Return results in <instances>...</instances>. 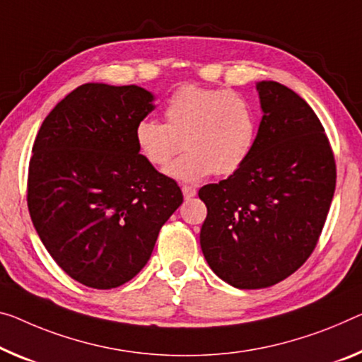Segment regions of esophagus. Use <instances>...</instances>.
Returning <instances> with one entry per match:
<instances>
[{"label":"esophagus","instance_id":"1","mask_svg":"<svg viewBox=\"0 0 362 362\" xmlns=\"http://www.w3.org/2000/svg\"><path fill=\"white\" fill-rule=\"evenodd\" d=\"M181 189H182V196H185V199H192V197L196 196V194H197L196 187H192V186H187V185H185V186H182Z\"/></svg>","mask_w":362,"mask_h":362}]
</instances>
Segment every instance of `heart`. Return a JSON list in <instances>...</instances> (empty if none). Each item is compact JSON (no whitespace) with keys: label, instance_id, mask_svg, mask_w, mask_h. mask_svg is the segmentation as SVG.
Instances as JSON below:
<instances>
[{"label":"heart","instance_id":"obj_1","mask_svg":"<svg viewBox=\"0 0 362 362\" xmlns=\"http://www.w3.org/2000/svg\"><path fill=\"white\" fill-rule=\"evenodd\" d=\"M165 123L144 118L134 127L141 157L163 168L181 148L186 152L166 175L181 182H199L212 173L228 176L241 170L259 137V111L246 97L226 88L182 86L166 100Z\"/></svg>","mask_w":362,"mask_h":362}]
</instances>
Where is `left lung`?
<instances>
[{
    "mask_svg": "<svg viewBox=\"0 0 362 362\" xmlns=\"http://www.w3.org/2000/svg\"><path fill=\"white\" fill-rule=\"evenodd\" d=\"M255 87L264 115L251 158L199 189L207 205L204 257L239 290L276 285L309 259L337 185L333 150L313 108L278 82Z\"/></svg>",
    "mask_w": 362,
    "mask_h": 362,
    "instance_id": "8db88e82",
    "label": "left lung"
}]
</instances>
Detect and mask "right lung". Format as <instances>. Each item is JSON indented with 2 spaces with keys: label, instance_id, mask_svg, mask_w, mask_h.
<instances>
[{
  "label": "right lung",
  "instance_id": "1",
  "mask_svg": "<svg viewBox=\"0 0 362 362\" xmlns=\"http://www.w3.org/2000/svg\"><path fill=\"white\" fill-rule=\"evenodd\" d=\"M152 102L137 86L84 84L49 111L33 142L32 223L54 262L88 288L134 278L182 204L176 181L136 147L134 127Z\"/></svg>",
  "mask_w": 362,
  "mask_h": 362
}]
</instances>
